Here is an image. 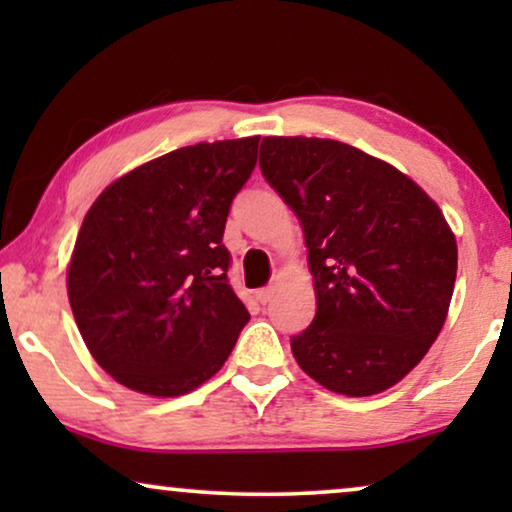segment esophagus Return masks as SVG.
Masks as SVG:
<instances>
[{
  "label": "esophagus",
  "instance_id": "34e87169",
  "mask_svg": "<svg viewBox=\"0 0 512 512\" xmlns=\"http://www.w3.org/2000/svg\"><path fill=\"white\" fill-rule=\"evenodd\" d=\"M272 296H275V286H265V289H258L256 291V300L261 305H268L270 300H272Z\"/></svg>",
  "mask_w": 512,
  "mask_h": 512
}]
</instances>
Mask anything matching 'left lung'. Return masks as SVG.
<instances>
[{"label":"left lung","mask_w":512,"mask_h":512,"mask_svg":"<svg viewBox=\"0 0 512 512\" xmlns=\"http://www.w3.org/2000/svg\"><path fill=\"white\" fill-rule=\"evenodd\" d=\"M258 165L298 216L317 314L291 338L326 389L373 396L403 380L438 338L457 279V242L415 181L356 146L265 137Z\"/></svg>","instance_id":"1"}]
</instances>
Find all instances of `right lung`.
Here are the masks:
<instances>
[{
  "label": "right lung",
  "mask_w": 512,
  "mask_h": 512,
  "mask_svg": "<svg viewBox=\"0 0 512 512\" xmlns=\"http://www.w3.org/2000/svg\"><path fill=\"white\" fill-rule=\"evenodd\" d=\"M261 137L170 151L88 209L67 272L76 326L123 387L181 396L233 352L249 312L228 282V212Z\"/></svg>",
  "instance_id": "obj_1"
}]
</instances>
